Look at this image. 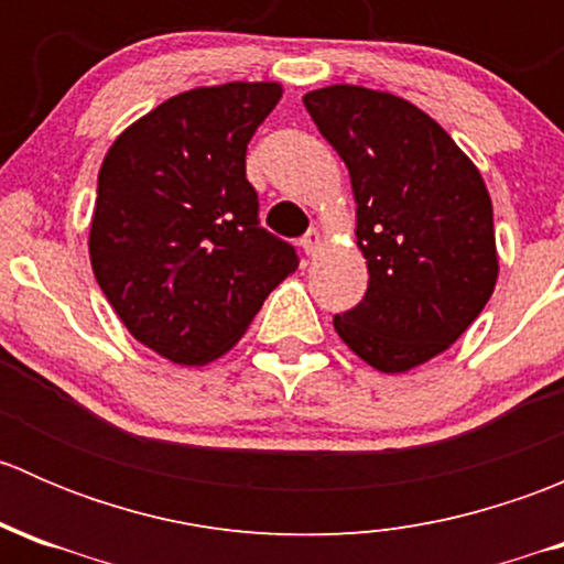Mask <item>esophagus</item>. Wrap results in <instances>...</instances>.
Listing matches in <instances>:
<instances>
[{
  "label": "esophagus",
  "instance_id": "esophagus-1",
  "mask_svg": "<svg viewBox=\"0 0 564 564\" xmlns=\"http://www.w3.org/2000/svg\"><path fill=\"white\" fill-rule=\"evenodd\" d=\"M300 246H303L305 253L314 256L316 250H318V246H322V231H318V229H311L308 235H305L303 240H300Z\"/></svg>",
  "mask_w": 564,
  "mask_h": 564
}]
</instances>
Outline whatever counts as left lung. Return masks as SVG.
Returning <instances> with one entry per match:
<instances>
[{"label":"left lung","mask_w":564,"mask_h":564,"mask_svg":"<svg viewBox=\"0 0 564 564\" xmlns=\"http://www.w3.org/2000/svg\"><path fill=\"white\" fill-rule=\"evenodd\" d=\"M351 176L368 292L335 333L382 373L456 344L497 286L494 209L475 163L440 122L390 93L316 89L303 98Z\"/></svg>","instance_id":"8db88e82"}]
</instances>
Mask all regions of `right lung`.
Wrapping results in <instances>:
<instances>
[{
    "label": "right lung",
    "instance_id": "obj_1",
    "mask_svg": "<svg viewBox=\"0 0 564 564\" xmlns=\"http://www.w3.org/2000/svg\"><path fill=\"white\" fill-rule=\"evenodd\" d=\"M281 95L275 82L182 93L130 124L100 166L95 278L130 335L180 366L229 351L300 264L261 229L246 176L250 135Z\"/></svg>",
    "mask_w": 564,
    "mask_h": 564
}]
</instances>
